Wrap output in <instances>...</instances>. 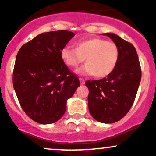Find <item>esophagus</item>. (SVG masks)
Wrapping results in <instances>:
<instances>
[{
    "label": "esophagus",
    "mask_w": 156,
    "mask_h": 156,
    "mask_svg": "<svg viewBox=\"0 0 156 156\" xmlns=\"http://www.w3.org/2000/svg\"><path fill=\"white\" fill-rule=\"evenodd\" d=\"M80 84H82V85L85 84V80H84V79H83V78L80 77Z\"/></svg>",
    "instance_id": "1"
}]
</instances>
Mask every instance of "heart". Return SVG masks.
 <instances>
[{"label": "heart", "mask_w": 156, "mask_h": 156, "mask_svg": "<svg viewBox=\"0 0 156 156\" xmlns=\"http://www.w3.org/2000/svg\"><path fill=\"white\" fill-rule=\"evenodd\" d=\"M119 56V48L115 42L97 37L80 40L75 43L74 48L66 46L61 51L66 65L76 68L85 59L86 64L79 72L98 78L106 77L115 70Z\"/></svg>", "instance_id": "obj_1"}]
</instances>
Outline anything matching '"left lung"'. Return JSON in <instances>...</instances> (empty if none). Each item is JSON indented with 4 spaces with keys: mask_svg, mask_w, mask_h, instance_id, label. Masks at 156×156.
<instances>
[{
    "mask_svg": "<svg viewBox=\"0 0 156 156\" xmlns=\"http://www.w3.org/2000/svg\"><path fill=\"white\" fill-rule=\"evenodd\" d=\"M118 45L119 60L110 75L87 80L89 111L98 122L112 124L122 119L132 107L141 80V67L132 44L114 33H105Z\"/></svg>",
    "mask_w": 156,
    "mask_h": 156,
    "instance_id": "8db88e82",
    "label": "left lung"
}]
</instances>
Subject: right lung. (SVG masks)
I'll return each mask as SVG.
<instances>
[{"label": "right lung", "mask_w": 156, "mask_h": 156, "mask_svg": "<svg viewBox=\"0 0 156 156\" xmlns=\"http://www.w3.org/2000/svg\"><path fill=\"white\" fill-rule=\"evenodd\" d=\"M74 35L67 30L39 34L16 55L13 88L23 110L38 124L58 121L65 113L67 100L80 86L61 58V51Z\"/></svg>", "instance_id": "right-lung-1"}]
</instances>
